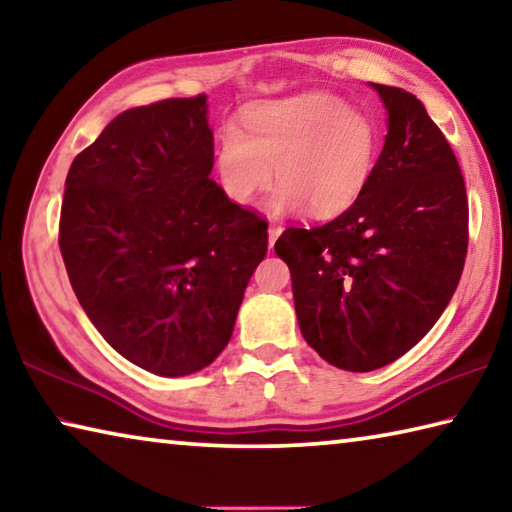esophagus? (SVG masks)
<instances>
[{
  "mask_svg": "<svg viewBox=\"0 0 512 512\" xmlns=\"http://www.w3.org/2000/svg\"><path fill=\"white\" fill-rule=\"evenodd\" d=\"M280 235H282V223L271 221V225H268V246H273Z\"/></svg>",
  "mask_w": 512,
  "mask_h": 512,
  "instance_id": "obj_1",
  "label": "esophagus"
}]
</instances>
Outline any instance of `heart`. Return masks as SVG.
I'll use <instances>...</instances> for the list:
<instances>
[{"mask_svg": "<svg viewBox=\"0 0 512 512\" xmlns=\"http://www.w3.org/2000/svg\"><path fill=\"white\" fill-rule=\"evenodd\" d=\"M244 133L228 126L216 142V176L225 196L253 203L271 185L275 214L307 207L334 216L357 201L379 149L375 121L329 94L309 92L250 106Z\"/></svg>", "mask_w": 512, "mask_h": 512, "instance_id": "1", "label": "heart"}]
</instances>
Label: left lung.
<instances>
[{
  "label": "left lung",
  "mask_w": 512,
  "mask_h": 512,
  "mask_svg": "<svg viewBox=\"0 0 512 512\" xmlns=\"http://www.w3.org/2000/svg\"><path fill=\"white\" fill-rule=\"evenodd\" d=\"M372 88L388 135L366 189L336 219L291 225L275 241L302 336L350 372L393 363L436 325L470 241L465 180L447 137L411 92Z\"/></svg>",
  "instance_id": "8db88e82"
}]
</instances>
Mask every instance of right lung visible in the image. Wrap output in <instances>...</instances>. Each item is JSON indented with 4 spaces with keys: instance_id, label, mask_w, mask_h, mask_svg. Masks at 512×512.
<instances>
[{
    "instance_id": "obj_1",
    "label": "right lung",
    "mask_w": 512,
    "mask_h": 512,
    "mask_svg": "<svg viewBox=\"0 0 512 512\" xmlns=\"http://www.w3.org/2000/svg\"><path fill=\"white\" fill-rule=\"evenodd\" d=\"M205 94L121 112L65 180L58 246L103 339L162 377L203 370L232 336L268 221L210 178Z\"/></svg>"
}]
</instances>
